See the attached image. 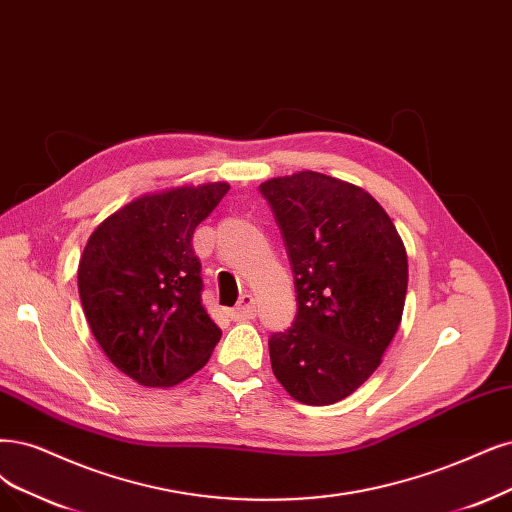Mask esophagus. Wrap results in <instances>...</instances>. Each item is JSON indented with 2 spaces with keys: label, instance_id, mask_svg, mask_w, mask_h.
Returning <instances> with one entry per match:
<instances>
[{
  "label": "esophagus",
  "instance_id": "34e87169",
  "mask_svg": "<svg viewBox=\"0 0 512 512\" xmlns=\"http://www.w3.org/2000/svg\"><path fill=\"white\" fill-rule=\"evenodd\" d=\"M255 299H253V295H242L240 297V301H238V306L234 308V310H230V316L234 318V320H249V318H253L255 316Z\"/></svg>",
  "mask_w": 512,
  "mask_h": 512
}]
</instances>
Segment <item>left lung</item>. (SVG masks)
Instances as JSON below:
<instances>
[{"label": "left lung", "instance_id": "1", "mask_svg": "<svg viewBox=\"0 0 512 512\" xmlns=\"http://www.w3.org/2000/svg\"><path fill=\"white\" fill-rule=\"evenodd\" d=\"M285 238L297 291L291 329L270 337L276 380L304 405H333L380 367L399 331L407 251L363 187L314 170L259 185Z\"/></svg>", "mask_w": 512, "mask_h": 512}]
</instances>
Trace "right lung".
<instances>
[{"mask_svg": "<svg viewBox=\"0 0 512 512\" xmlns=\"http://www.w3.org/2000/svg\"><path fill=\"white\" fill-rule=\"evenodd\" d=\"M225 181L166 187L97 225L78 266L90 331L109 361L145 388L200 371L221 329L202 306L194 230L227 194Z\"/></svg>", "mask_w": 512, "mask_h": 512, "instance_id": "obj_1", "label": "right lung"}]
</instances>
